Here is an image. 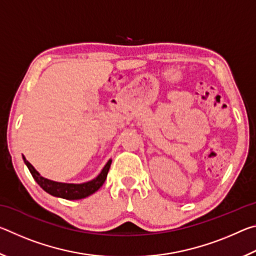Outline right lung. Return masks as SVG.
<instances>
[{
    "label": "right lung",
    "mask_w": 256,
    "mask_h": 256,
    "mask_svg": "<svg viewBox=\"0 0 256 256\" xmlns=\"http://www.w3.org/2000/svg\"><path fill=\"white\" fill-rule=\"evenodd\" d=\"M24 164H27L29 172H32L34 180L37 182L38 185H40L42 190H46L47 193H50V196L66 198V200H80V198H84L86 196H92V193L100 188L102 184L105 183L108 170H110L112 164V160H110V162L106 164V166L104 167L100 174L92 180L86 182V183L84 184H66L44 178V177L40 175V172L34 170L32 164H30L28 160H26L24 157Z\"/></svg>",
    "instance_id": "right-lung-1"
}]
</instances>
